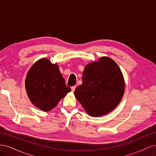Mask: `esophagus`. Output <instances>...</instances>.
Returning a JSON list of instances; mask_svg holds the SVG:
<instances>
[{"label": "esophagus", "mask_w": 156, "mask_h": 156, "mask_svg": "<svg viewBox=\"0 0 156 156\" xmlns=\"http://www.w3.org/2000/svg\"><path fill=\"white\" fill-rule=\"evenodd\" d=\"M75 89H76V87H75V86H73V87H71V90H72V91H73V92H74V91Z\"/></svg>", "instance_id": "1"}]
</instances>
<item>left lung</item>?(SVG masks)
<instances>
[{
  "label": "left lung",
  "mask_w": 156,
  "mask_h": 156,
  "mask_svg": "<svg viewBox=\"0 0 156 156\" xmlns=\"http://www.w3.org/2000/svg\"><path fill=\"white\" fill-rule=\"evenodd\" d=\"M124 80L118 65L108 57L86 65L82 84L74 95L87 113L100 117L112 112L121 100L124 93Z\"/></svg>",
  "instance_id": "1"
}]
</instances>
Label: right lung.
Here are the masks:
<instances>
[{"label":"right lung","instance_id":"1","mask_svg":"<svg viewBox=\"0 0 156 156\" xmlns=\"http://www.w3.org/2000/svg\"><path fill=\"white\" fill-rule=\"evenodd\" d=\"M25 87L32 103L44 112L51 111L71 91L65 84L58 64L46 58L38 60L30 69Z\"/></svg>","mask_w":156,"mask_h":156}]
</instances>
